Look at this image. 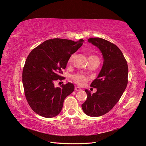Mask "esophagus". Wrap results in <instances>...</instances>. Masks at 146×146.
<instances>
[{"label": "esophagus", "mask_w": 146, "mask_h": 146, "mask_svg": "<svg viewBox=\"0 0 146 146\" xmlns=\"http://www.w3.org/2000/svg\"><path fill=\"white\" fill-rule=\"evenodd\" d=\"M75 91H82V89L80 87H78V86H76L75 87Z\"/></svg>", "instance_id": "esophagus-1"}]
</instances>
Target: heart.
<instances>
[{
	"mask_svg": "<svg viewBox=\"0 0 146 146\" xmlns=\"http://www.w3.org/2000/svg\"><path fill=\"white\" fill-rule=\"evenodd\" d=\"M74 55H72L69 57V63L72 62L74 59ZM72 78L75 82L79 85H83V84L85 83L88 80V77L86 76H85V75L82 74H76L75 75H73L72 76Z\"/></svg>",
	"mask_w": 146,
	"mask_h": 146,
	"instance_id": "b5f03b06",
	"label": "heart"
}]
</instances>
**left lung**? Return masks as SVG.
<instances>
[{"mask_svg": "<svg viewBox=\"0 0 146 146\" xmlns=\"http://www.w3.org/2000/svg\"><path fill=\"white\" fill-rule=\"evenodd\" d=\"M88 41L100 50L104 63L91 84L97 91L91 94L85 90L87 99L82 108L86 115L98 117L109 112L121 98L127 85L129 69L122 52L115 44L100 38H91Z\"/></svg>", "mask_w": 146, "mask_h": 146, "instance_id": "left-lung-1", "label": "left lung"}]
</instances>
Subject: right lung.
Instances as JSON below:
<instances>
[{"label":"right lung","instance_id":"right-lung-1","mask_svg":"<svg viewBox=\"0 0 146 146\" xmlns=\"http://www.w3.org/2000/svg\"><path fill=\"white\" fill-rule=\"evenodd\" d=\"M84 42L54 38L48 39L32 50L25 61L23 83L25 98L33 111L42 117L56 116L65 98L74 90L69 82L55 87L54 82L63 78L61 74L69 57Z\"/></svg>","mask_w":146,"mask_h":146}]
</instances>
